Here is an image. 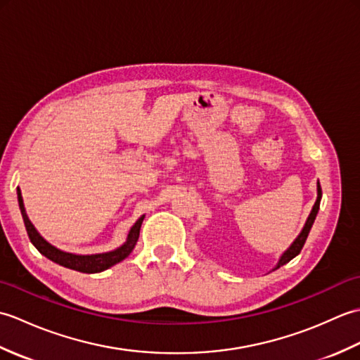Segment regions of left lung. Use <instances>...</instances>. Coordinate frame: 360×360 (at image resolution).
<instances>
[{"label":"left lung","mask_w":360,"mask_h":360,"mask_svg":"<svg viewBox=\"0 0 360 360\" xmlns=\"http://www.w3.org/2000/svg\"><path fill=\"white\" fill-rule=\"evenodd\" d=\"M320 200H322V188H320V184L317 182V200H316L314 207H312V210H311V213H309V217H308V219H307V223H304V226H303V229H302L300 235H298L297 238H295V241H294L292 244H290L289 249L285 252V254H283V255L280 257L277 266L274 267V271H275V269H278L280 266L289 263L290 259H292L294 257H297L298 254H300V250H302V248H303V244H304V241H307L308 235H309V231H311V227H312V224H314V219H316L317 213H319Z\"/></svg>","instance_id":"obj_1"}]
</instances>
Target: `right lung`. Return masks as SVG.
Wrapping results in <instances>:
<instances>
[{"instance_id": "obj_1", "label": "right lung", "mask_w": 360, "mask_h": 360, "mask_svg": "<svg viewBox=\"0 0 360 360\" xmlns=\"http://www.w3.org/2000/svg\"><path fill=\"white\" fill-rule=\"evenodd\" d=\"M17 195H18V204H20V210L22 215V221H25L26 231L29 235L30 243L34 244L37 250L40 252L41 255L46 258H49L51 262L57 263L60 266H65L68 269H74L79 272H85V274H96V272H102L108 267L120 263L122 259H125L129 254H131L137 238H139V232H141V226L143 221V215L136 221L134 226L129 229L127 241L122 244L120 248L114 249L111 252H103V254H94V255H77V254H70V252L60 250L56 246H52L51 243L46 241L43 236L37 232V229L34 224L30 223V219L26 213L25 204H22V196H21V190L20 187L17 188Z\"/></svg>"}]
</instances>
